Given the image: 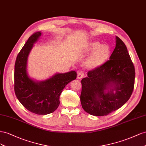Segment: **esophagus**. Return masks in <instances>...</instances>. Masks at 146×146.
Here are the masks:
<instances>
[{
  "label": "esophagus",
  "instance_id": "34e87169",
  "mask_svg": "<svg viewBox=\"0 0 146 146\" xmlns=\"http://www.w3.org/2000/svg\"><path fill=\"white\" fill-rule=\"evenodd\" d=\"M84 72H82V71H79L78 72V74H77V78L79 79V80H80V79H82L84 76Z\"/></svg>",
  "mask_w": 146,
  "mask_h": 146
}]
</instances>
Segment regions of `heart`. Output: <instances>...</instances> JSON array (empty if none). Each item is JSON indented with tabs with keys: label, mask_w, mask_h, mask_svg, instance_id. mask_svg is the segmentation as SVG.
<instances>
[{
	"label": "heart",
	"mask_w": 146,
	"mask_h": 146,
	"mask_svg": "<svg viewBox=\"0 0 146 146\" xmlns=\"http://www.w3.org/2000/svg\"><path fill=\"white\" fill-rule=\"evenodd\" d=\"M85 51L91 52L86 60V64L90 66L102 65L110 56L111 49L109 45L102 44L99 42H90L85 46Z\"/></svg>",
	"instance_id": "b5f03b06"
}]
</instances>
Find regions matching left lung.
Instances as JSON below:
<instances>
[{
    "label": "left lung",
    "instance_id": "left-lung-1",
    "mask_svg": "<svg viewBox=\"0 0 146 146\" xmlns=\"http://www.w3.org/2000/svg\"><path fill=\"white\" fill-rule=\"evenodd\" d=\"M115 40L110 60L89 71L81 80V105L91 115H107L119 109L130 98L134 89V65L125 44L118 36Z\"/></svg>",
    "mask_w": 146,
    "mask_h": 146
}]
</instances>
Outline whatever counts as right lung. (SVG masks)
<instances>
[{
	"instance_id": "1",
	"label": "right lung",
	"mask_w": 146,
	"mask_h": 146,
	"mask_svg": "<svg viewBox=\"0 0 146 146\" xmlns=\"http://www.w3.org/2000/svg\"><path fill=\"white\" fill-rule=\"evenodd\" d=\"M41 35L36 32L29 37L16 57L15 65V92L27 110L38 115L52 113L60 104V95L64 87L76 78V72L56 73L43 81H35L28 76V56L34 43Z\"/></svg>"
}]
</instances>
